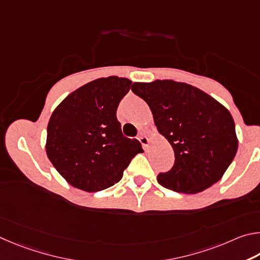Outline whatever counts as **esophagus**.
Returning <instances> with one entry per match:
<instances>
[{
	"label": "esophagus",
	"instance_id": "34e87169",
	"mask_svg": "<svg viewBox=\"0 0 260 260\" xmlns=\"http://www.w3.org/2000/svg\"><path fill=\"white\" fill-rule=\"evenodd\" d=\"M138 139H139L140 144L143 145V147H144V148H146V147L148 146V144H149V140H148V138L146 137V136H145V135H139Z\"/></svg>",
	"mask_w": 260,
	"mask_h": 260
}]
</instances>
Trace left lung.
I'll use <instances>...</instances> for the list:
<instances>
[{"mask_svg": "<svg viewBox=\"0 0 260 260\" xmlns=\"http://www.w3.org/2000/svg\"><path fill=\"white\" fill-rule=\"evenodd\" d=\"M131 90L148 104L158 133L174 148V167L157 175L158 184L195 194L217 183L239 144L227 108L202 90L172 80L136 82Z\"/></svg>", "mask_w": 260, "mask_h": 260, "instance_id": "8db88e82", "label": "left lung"}]
</instances>
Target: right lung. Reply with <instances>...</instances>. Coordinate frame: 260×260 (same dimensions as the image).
<instances>
[{
	"mask_svg": "<svg viewBox=\"0 0 260 260\" xmlns=\"http://www.w3.org/2000/svg\"><path fill=\"white\" fill-rule=\"evenodd\" d=\"M131 81L109 76L68 94L54 109L47 129V155L68 183L99 192L118 183L138 153L137 139L124 137L116 109Z\"/></svg>",
	"mask_w": 260,
	"mask_h": 260,
	"instance_id": "obj_1",
	"label": "right lung"
}]
</instances>
